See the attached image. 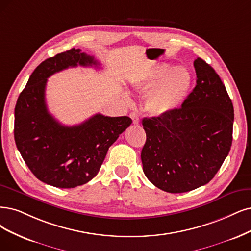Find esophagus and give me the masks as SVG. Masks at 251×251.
<instances>
[{
	"instance_id": "1",
	"label": "esophagus",
	"mask_w": 251,
	"mask_h": 251,
	"mask_svg": "<svg viewBox=\"0 0 251 251\" xmlns=\"http://www.w3.org/2000/svg\"><path fill=\"white\" fill-rule=\"evenodd\" d=\"M130 118L132 119L133 124H135V125L140 124V118H138V116H137L135 113H131V114H130Z\"/></svg>"
}]
</instances>
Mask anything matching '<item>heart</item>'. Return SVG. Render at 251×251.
<instances>
[{
  "label": "heart",
  "mask_w": 251,
  "mask_h": 251,
  "mask_svg": "<svg viewBox=\"0 0 251 251\" xmlns=\"http://www.w3.org/2000/svg\"><path fill=\"white\" fill-rule=\"evenodd\" d=\"M133 87L145 94L151 92L147 100V108L151 114L160 116L182 104L191 87V75L184 68L174 69L169 64H161L146 72Z\"/></svg>",
  "instance_id": "b5f03b06"
}]
</instances>
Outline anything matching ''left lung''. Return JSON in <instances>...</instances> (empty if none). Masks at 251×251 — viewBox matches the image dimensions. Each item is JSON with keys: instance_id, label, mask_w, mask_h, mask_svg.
Here are the masks:
<instances>
[{"instance_id": "1", "label": "left lung", "mask_w": 251, "mask_h": 251, "mask_svg": "<svg viewBox=\"0 0 251 251\" xmlns=\"http://www.w3.org/2000/svg\"><path fill=\"white\" fill-rule=\"evenodd\" d=\"M197 86L180 108L144 118L143 171L159 189L181 193L209 183L233 142L234 106L224 82L201 58L193 62Z\"/></svg>"}]
</instances>
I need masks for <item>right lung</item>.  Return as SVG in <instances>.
Here are the masks:
<instances>
[{"mask_svg": "<svg viewBox=\"0 0 251 251\" xmlns=\"http://www.w3.org/2000/svg\"><path fill=\"white\" fill-rule=\"evenodd\" d=\"M99 66L81 50L55 54L43 61L18 96L14 109V140L27 168L37 179L59 188L88 183L119 135L130 126L129 117L96 114L79 125L65 126L50 114L45 102L48 78L69 67Z\"/></svg>", "mask_w": 251, "mask_h": 251, "instance_id": "obj_1", "label": "right lung"}]
</instances>
